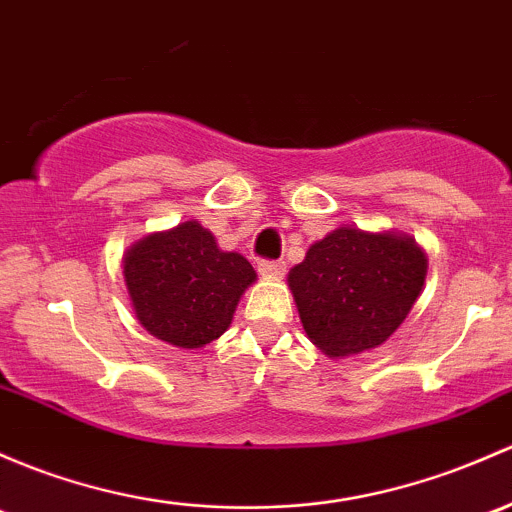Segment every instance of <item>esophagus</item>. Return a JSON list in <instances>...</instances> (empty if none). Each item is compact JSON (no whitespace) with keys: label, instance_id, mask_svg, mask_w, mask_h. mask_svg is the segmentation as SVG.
Segmentation results:
<instances>
[{"label":"esophagus","instance_id":"34e87169","mask_svg":"<svg viewBox=\"0 0 512 512\" xmlns=\"http://www.w3.org/2000/svg\"><path fill=\"white\" fill-rule=\"evenodd\" d=\"M257 270H260L262 277L282 279L284 272H287V265H284L282 260H262L260 265H257Z\"/></svg>","mask_w":512,"mask_h":512}]
</instances>
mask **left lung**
<instances>
[{
  "mask_svg": "<svg viewBox=\"0 0 512 512\" xmlns=\"http://www.w3.org/2000/svg\"><path fill=\"white\" fill-rule=\"evenodd\" d=\"M427 255L410 235L343 225L289 272L306 336L328 358L383 346L422 294Z\"/></svg>",
  "mask_w": 512,
  "mask_h": 512,
  "instance_id": "left-lung-1",
  "label": "left lung"
}]
</instances>
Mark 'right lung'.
Instances as JSON below:
<instances>
[{
  "label": "right lung",
  "instance_id": "1",
  "mask_svg": "<svg viewBox=\"0 0 512 512\" xmlns=\"http://www.w3.org/2000/svg\"><path fill=\"white\" fill-rule=\"evenodd\" d=\"M257 279L238 252H223L211 230L186 220L125 252V284L139 324L179 348H203L225 333Z\"/></svg>",
  "mask_w": 512,
  "mask_h": 512
}]
</instances>
